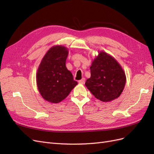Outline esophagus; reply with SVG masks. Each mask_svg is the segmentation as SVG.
I'll return each mask as SVG.
<instances>
[{"instance_id":"1","label":"esophagus","mask_w":154,"mask_h":154,"mask_svg":"<svg viewBox=\"0 0 154 154\" xmlns=\"http://www.w3.org/2000/svg\"><path fill=\"white\" fill-rule=\"evenodd\" d=\"M85 78H82V80H79V83H80V84H84V83H85Z\"/></svg>"}]
</instances>
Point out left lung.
<instances>
[{
	"mask_svg": "<svg viewBox=\"0 0 154 154\" xmlns=\"http://www.w3.org/2000/svg\"><path fill=\"white\" fill-rule=\"evenodd\" d=\"M90 69L91 78L87 80L85 86L95 97L107 102L119 97L125 85L126 76L114 58L101 51Z\"/></svg>",
	"mask_w": 154,
	"mask_h": 154,
	"instance_id": "left-lung-1",
	"label": "left lung"
}]
</instances>
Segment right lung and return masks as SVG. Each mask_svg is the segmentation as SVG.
<instances>
[{
    "instance_id": "add662e5",
    "label": "right lung",
    "mask_w": 154,
    "mask_h": 154,
    "mask_svg": "<svg viewBox=\"0 0 154 154\" xmlns=\"http://www.w3.org/2000/svg\"><path fill=\"white\" fill-rule=\"evenodd\" d=\"M68 49L55 45L46 53L36 73L38 89L43 98L58 103L69 94L78 82L66 66Z\"/></svg>"
}]
</instances>
